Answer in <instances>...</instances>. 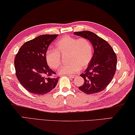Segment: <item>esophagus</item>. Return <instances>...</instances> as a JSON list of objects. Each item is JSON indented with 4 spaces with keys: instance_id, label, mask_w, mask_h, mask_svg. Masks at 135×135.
I'll use <instances>...</instances> for the list:
<instances>
[{
    "instance_id": "1",
    "label": "esophagus",
    "mask_w": 135,
    "mask_h": 135,
    "mask_svg": "<svg viewBox=\"0 0 135 135\" xmlns=\"http://www.w3.org/2000/svg\"><path fill=\"white\" fill-rule=\"evenodd\" d=\"M68 76L71 78H76V75H71V74H68Z\"/></svg>"
}]
</instances>
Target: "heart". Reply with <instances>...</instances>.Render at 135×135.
<instances>
[{
    "label": "heart",
    "mask_w": 135,
    "mask_h": 135,
    "mask_svg": "<svg viewBox=\"0 0 135 135\" xmlns=\"http://www.w3.org/2000/svg\"><path fill=\"white\" fill-rule=\"evenodd\" d=\"M67 54L68 64L60 68L59 73L72 74L78 73L81 68H86L93 56V49L91 42L85 38H76L64 36L55 43V50H48L46 60L52 69H56L61 64V55Z\"/></svg>",
    "instance_id": "obj_1"
}]
</instances>
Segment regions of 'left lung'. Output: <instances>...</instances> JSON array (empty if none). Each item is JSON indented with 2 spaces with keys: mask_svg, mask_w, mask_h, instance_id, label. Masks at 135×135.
<instances>
[{
  "mask_svg": "<svg viewBox=\"0 0 135 135\" xmlns=\"http://www.w3.org/2000/svg\"><path fill=\"white\" fill-rule=\"evenodd\" d=\"M74 35L86 38L93 45L94 54L91 62L80 74L84 83L79 89L87 94L99 93L112 81L117 68V58L109 44L90 31L76 32Z\"/></svg>",
  "mask_w": 135,
  "mask_h": 135,
  "instance_id": "8db88e82",
  "label": "left lung"
}]
</instances>
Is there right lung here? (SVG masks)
<instances>
[{
  "label": "right lung",
  "instance_id": "right-lung-1",
  "mask_svg": "<svg viewBox=\"0 0 135 135\" xmlns=\"http://www.w3.org/2000/svg\"><path fill=\"white\" fill-rule=\"evenodd\" d=\"M58 35H42L25 43L19 49L14 60L16 76L29 93L44 95L56 86L59 78L49 68L46 53Z\"/></svg>",
  "mask_w": 135,
  "mask_h": 135
}]
</instances>
